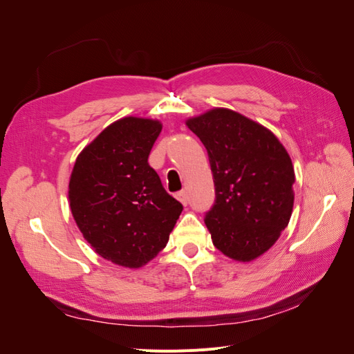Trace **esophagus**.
Returning a JSON list of instances; mask_svg holds the SVG:
<instances>
[{
	"label": "esophagus",
	"mask_w": 354,
	"mask_h": 354,
	"mask_svg": "<svg viewBox=\"0 0 354 354\" xmlns=\"http://www.w3.org/2000/svg\"><path fill=\"white\" fill-rule=\"evenodd\" d=\"M176 198L183 203V205H187V201H189V196H187V192L183 189V190H180V192H177L176 194Z\"/></svg>",
	"instance_id": "34e87169"
}]
</instances>
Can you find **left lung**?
Instances as JSON below:
<instances>
[{"label": "left lung", "instance_id": "8db88e82", "mask_svg": "<svg viewBox=\"0 0 354 354\" xmlns=\"http://www.w3.org/2000/svg\"><path fill=\"white\" fill-rule=\"evenodd\" d=\"M187 127L209 158L216 199L205 224L212 243L233 260L251 261L270 248L291 218V158L267 128L229 109H212Z\"/></svg>", "mask_w": 354, "mask_h": 354}]
</instances>
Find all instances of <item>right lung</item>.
I'll return each instance as SVG.
<instances>
[{
  "label": "right lung",
  "mask_w": 354,
  "mask_h": 354,
  "mask_svg": "<svg viewBox=\"0 0 354 354\" xmlns=\"http://www.w3.org/2000/svg\"><path fill=\"white\" fill-rule=\"evenodd\" d=\"M160 130L143 118L113 122L80 153L69 181L84 238L103 259L130 269L155 259L183 211L147 162Z\"/></svg>",
  "instance_id": "obj_1"
}]
</instances>
